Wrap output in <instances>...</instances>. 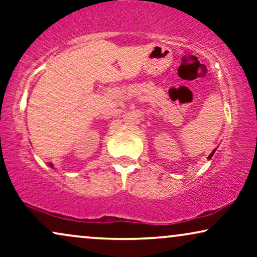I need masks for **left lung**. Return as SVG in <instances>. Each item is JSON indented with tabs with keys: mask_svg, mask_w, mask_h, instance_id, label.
I'll list each match as a JSON object with an SVG mask.
<instances>
[{
	"mask_svg": "<svg viewBox=\"0 0 257 257\" xmlns=\"http://www.w3.org/2000/svg\"><path fill=\"white\" fill-rule=\"evenodd\" d=\"M214 153H215V150H213V152H211V154L209 155V157H213V155H214Z\"/></svg>",
	"mask_w": 257,
	"mask_h": 257,
	"instance_id": "left-lung-1",
	"label": "left lung"
}]
</instances>
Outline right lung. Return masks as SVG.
I'll list each match as a JSON object with an SVG mask.
<instances>
[{"label": "right lung", "instance_id": "1", "mask_svg": "<svg viewBox=\"0 0 257 257\" xmlns=\"http://www.w3.org/2000/svg\"><path fill=\"white\" fill-rule=\"evenodd\" d=\"M49 166H50V167H53V164H49Z\"/></svg>", "mask_w": 257, "mask_h": 257}]
</instances>
